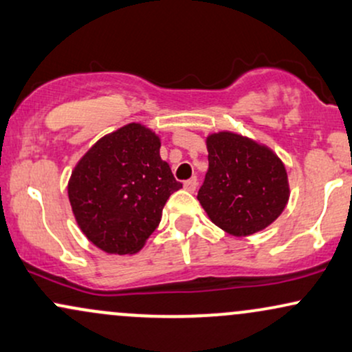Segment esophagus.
Wrapping results in <instances>:
<instances>
[{"label": "esophagus", "mask_w": 352, "mask_h": 352, "mask_svg": "<svg viewBox=\"0 0 352 352\" xmlns=\"http://www.w3.org/2000/svg\"><path fill=\"white\" fill-rule=\"evenodd\" d=\"M196 188H197V179H196V177H191V179L184 181V189H186V191L194 192V191H196Z\"/></svg>", "instance_id": "obj_1"}]
</instances>
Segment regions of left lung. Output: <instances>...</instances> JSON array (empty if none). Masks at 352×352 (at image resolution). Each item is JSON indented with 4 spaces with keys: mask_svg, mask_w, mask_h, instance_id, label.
Returning <instances> with one entry per match:
<instances>
[{
    "mask_svg": "<svg viewBox=\"0 0 352 352\" xmlns=\"http://www.w3.org/2000/svg\"><path fill=\"white\" fill-rule=\"evenodd\" d=\"M208 151L209 169L197 199L214 224L245 237L283 212L290 189L274 151L230 131L208 136Z\"/></svg>",
    "mask_w": 352,
    "mask_h": 352,
    "instance_id": "8db88e82",
    "label": "left lung"
}]
</instances>
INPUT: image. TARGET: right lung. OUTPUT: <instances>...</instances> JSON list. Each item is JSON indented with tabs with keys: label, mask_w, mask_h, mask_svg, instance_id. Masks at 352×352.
<instances>
[{
	"label": "right lung",
	"mask_w": 352,
	"mask_h": 352,
	"mask_svg": "<svg viewBox=\"0 0 352 352\" xmlns=\"http://www.w3.org/2000/svg\"><path fill=\"white\" fill-rule=\"evenodd\" d=\"M138 123L103 136L77 163L69 201L85 237L109 254H135L155 232L168 197L183 188Z\"/></svg>",
	"instance_id": "obj_1"
}]
</instances>
